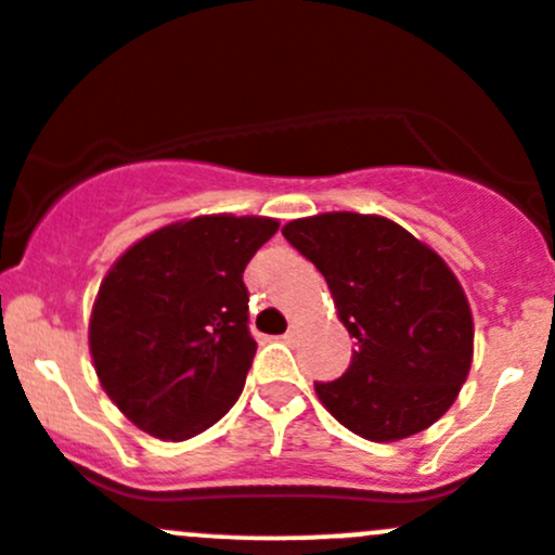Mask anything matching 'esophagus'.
<instances>
[{
    "label": "esophagus",
    "instance_id": "esophagus-1",
    "mask_svg": "<svg viewBox=\"0 0 555 555\" xmlns=\"http://www.w3.org/2000/svg\"><path fill=\"white\" fill-rule=\"evenodd\" d=\"M283 339L288 341V345H294V341L299 339V325H291V328L283 334Z\"/></svg>",
    "mask_w": 555,
    "mask_h": 555
}]
</instances>
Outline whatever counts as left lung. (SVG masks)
<instances>
[{
	"label": "left lung",
	"mask_w": 555,
	"mask_h": 555,
	"mask_svg": "<svg viewBox=\"0 0 555 555\" xmlns=\"http://www.w3.org/2000/svg\"><path fill=\"white\" fill-rule=\"evenodd\" d=\"M283 237L318 267L356 336L350 369L315 382L325 409L376 443L441 420L473 361L470 307L441 256L382 216L320 214Z\"/></svg>",
	"instance_id": "8db88e82"
}]
</instances>
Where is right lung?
I'll use <instances>...</instances> for the list:
<instances>
[{
	"label": "right lung",
	"mask_w": 555,
	"mask_h": 555,
	"mask_svg": "<svg viewBox=\"0 0 555 555\" xmlns=\"http://www.w3.org/2000/svg\"><path fill=\"white\" fill-rule=\"evenodd\" d=\"M275 232V219L197 216L139 240L108 270L90 356L135 427L184 441L235 405L256 356L243 272Z\"/></svg>",
	"instance_id": "add662e5"
}]
</instances>
